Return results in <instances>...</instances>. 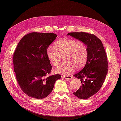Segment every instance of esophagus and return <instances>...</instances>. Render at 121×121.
Instances as JSON below:
<instances>
[{"instance_id": "esophagus-1", "label": "esophagus", "mask_w": 121, "mask_h": 121, "mask_svg": "<svg viewBox=\"0 0 121 121\" xmlns=\"http://www.w3.org/2000/svg\"><path fill=\"white\" fill-rule=\"evenodd\" d=\"M63 78H66L67 79H69V80L73 79L72 77H71V76H70V75H64L63 76Z\"/></svg>"}]
</instances>
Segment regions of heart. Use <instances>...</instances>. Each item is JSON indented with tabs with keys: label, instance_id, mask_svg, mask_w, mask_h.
<instances>
[{
	"label": "heart",
	"instance_id": "obj_1",
	"mask_svg": "<svg viewBox=\"0 0 121 121\" xmlns=\"http://www.w3.org/2000/svg\"><path fill=\"white\" fill-rule=\"evenodd\" d=\"M46 54L49 62L54 66L58 65L64 56L65 62L55 69L56 73L69 75L75 68L80 69L86 63L88 50L86 44L82 41L65 38L55 43L54 47L48 46Z\"/></svg>",
	"mask_w": 121,
	"mask_h": 121
}]
</instances>
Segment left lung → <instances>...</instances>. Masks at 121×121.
<instances>
[{
  "mask_svg": "<svg viewBox=\"0 0 121 121\" xmlns=\"http://www.w3.org/2000/svg\"><path fill=\"white\" fill-rule=\"evenodd\" d=\"M68 35L84 42L88 50V59L83 69L74 74L80 79L82 85L73 94L80 99L93 96L102 86L108 71V61L102 42L94 34L71 32Z\"/></svg>",
  "mask_w": 121,
  "mask_h": 121,
  "instance_id": "8db88e82",
  "label": "left lung"
}]
</instances>
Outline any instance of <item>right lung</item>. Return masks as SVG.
<instances>
[{
    "mask_svg": "<svg viewBox=\"0 0 121 121\" xmlns=\"http://www.w3.org/2000/svg\"><path fill=\"white\" fill-rule=\"evenodd\" d=\"M57 36L34 32L24 36L16 48L13 59L16 79L22 91L30 97L39 99L47 97L55 81L61 78L58 74L47 77L52 66L46 50Z\"/></svg>",
    "mask_w": 121,
    "mask_h": 121,
    "instance_id": "1",
    "label": "right lung"
}]
</instances>
